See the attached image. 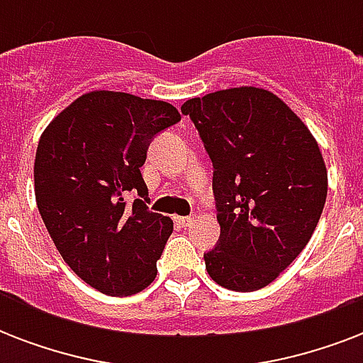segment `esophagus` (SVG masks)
I'll list each match as a JSON object with an SVG mask.
<instances>
[{
    "label": "esophagus",
    "instance_id": "obj_1",
    "mask_svg": "<svg viewBox=\"0 0 363 363\" xmlns=\"http://www.w3.org/2000/svg\"><path fill=\"white\" fill-rule=\"evenodd\" d=\"M175 222L179 224V226L188 228L194 222V218H192V216H175Z\"/></svg>",
    "mask_w": 363,
    "mask_h": 363
}]
</instances>
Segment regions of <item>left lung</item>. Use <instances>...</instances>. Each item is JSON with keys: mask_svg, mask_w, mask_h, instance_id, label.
Masks as SVG:
<instances>
[{"mask_svg": "<svg viewBox=\"0 0 363 363\" xmlns=\"http://www.w3.org/2000/svg\"><path fill=\"white\" fill-rule=\"evenodd\" d=\"M181 111L213 162L220 238L203 254L207 273L235 292L267 286L320 220L328 194L320 148L296 113L262 88L207 94Z\"/></svg>", "mask_w": 363, "mask_h": 363, "instance_id": "obj_1", "label": "left lung"}]
</instances>
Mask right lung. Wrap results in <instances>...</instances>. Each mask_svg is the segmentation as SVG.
Listing matches in <instances>:
<instances>
[{"label": "right lung", "mask_w": 363, "mask_h": 363, "mask_svg": "<svg viewBox=\"0 0 363 363\" xmlns=\"http://www.w3.org/2000/svg\"><path fill=\"white\" fill-rule=\"evenodd\" d=\"M179 121L165 101L96 90L39 139L37 209L65 264L107 296H131L156 279L173 220L148 211L141 165L154 137Z\"/></svg>", "instance_id": "add662e5"}]
</instances>
